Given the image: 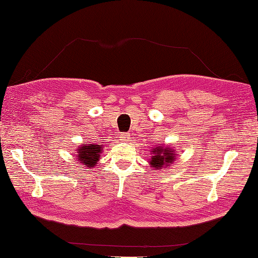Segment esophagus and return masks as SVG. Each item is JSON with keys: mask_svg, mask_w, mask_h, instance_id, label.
<instances>
[{"mask_svg": "<svg viewBox=\"0 0 258 258\" xmlns=\"http://www.w3.org/2000/svg\"><path fill=\"white\" fill-rule=\"evenodd\" d=\"M120 138H121V140H127V139H130V134L128 133H122Z\"/></svg>", "mask_w": 258, "mask_h": 258, "instance_id": "34e87169", "label": "esophagus"}]
</instances>
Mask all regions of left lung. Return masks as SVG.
I'll return each mask as SVG.
<instances>
[{"instance_id":"obj_1","label":"left lung","mask_w":258,"mask_h":258,"mask_svg":"<svg viewBox=\"0 0 258 258\" xmlns=\"http://www.w3.org/2000/svg\"><path fill=\"white\" fill-rule=\"evenodd\" d=\"M174 151L171 150L169 147H165V148H159V147H154V149L151 150V161L150 164L154 167H169V165L172 164L174 162Z\"/></svg>"}]
</instances>
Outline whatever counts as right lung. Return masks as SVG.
Listing matches in <instances>:
<instances>
[{"label": "right lung", "instance_id": "add662e5", "mask_svg": "<svg viewBox=\"0 0 258 258\" xmlns=\"http://www.w3.org/2000/svg\"><path fill=\"white\" fill-rule=\"evenodd\" d=\"M78 159L83 165H87L88 167H92L96 164V162L100 158V153L102 148L100 145H86L80 147L78 149Z\"/></svg>", "mask_w": 258, "mask_h": 258}]
</instances>
